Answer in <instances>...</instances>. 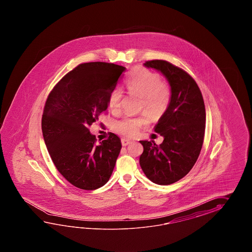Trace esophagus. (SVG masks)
I'll return each mask as SVG.
<instances>
[{
	"label": "esophagus",
	"instance_id": "1",
	"mask_svg": "<svg viewBox=\"0 0 252 252\" xmlns=\"http://www.w3.org/2000/svg\"><path fill=\"white\" fill-rule=\"evenodd\" d=\"M130 143V140H128V139H122V144H123V146H127V145L129 144Z\"/></svg>",
	"mask_w": 252,
	"mask_h": 252
}]
</instances>
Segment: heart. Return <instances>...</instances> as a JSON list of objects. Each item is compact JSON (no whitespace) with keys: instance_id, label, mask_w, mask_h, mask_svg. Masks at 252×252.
I'll return each instance as SVG.
<instances>
[{"instance_id":"b5f03b06","label":"heart","mask_w":252,"mask_h":252,"mask_svg":"<svg viewBox=\"0 0 252 252\" xmlns=\"http://www.w3.org/2000/svg\"><path fill=\"white\" fill-rule=\"evenodd\" d=\"M125 86L129 94L140 96V110H145L151 116H158L166 111L171 99V90L167 83L160 80V76L144 67H136L125 81ZM124 94L121 89L114 88L109 95V107L112 111H118L121 107ZM148 123L145 116H126L115 124L119 133L125 137H133L139 128Z\"/></svg>"}]
</instances>
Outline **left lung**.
Here are the masks:
<instances>
[{"instance_id": "8db88e82", "label": "left lung", "mask_w": 252, "mask_h": 252, "mask_svg": "<svg viewBox=\"0 0 252 252\" xmlns=\"http://www.w3.org/2000/svg\"><path fill=\"white\" fill-rule=\"evenodd\" d=\"M144 65L166 77L171 99L154 128L164 140L158 146L154 140H140L139 165L150 181L167 186L187 176L198 158L205 129L204 99L186 71L165 60L147 61Z\"/></svg>"}]
</instances>
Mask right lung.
Instances as JSON below:
<instances>
[{
  "mask_svg": "<svg viewBox=\"0 0 252 252\" xmlns=\"http://www.w3.org/2000/svg\"><path fill=\"white\" fill-rule=\"evenodd\" d=\"M125 71L104 62L79 64L48 94L41 121L44 141L57 169L76 188L95 190L112 176L121 139L110 132L96 145L89 127L106 112L110 93Z\"/></svg>",
  "mask_w": 252,
  "mask_h": 252,
  "instance_id": "add662e5",
  "label": "right lung"
}]
</instances>
